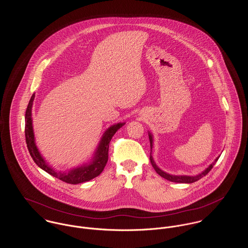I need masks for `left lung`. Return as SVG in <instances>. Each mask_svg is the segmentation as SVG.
<instances>
[{
    "label": "left lung",
    "mask_w": 248,
    "mask_h": 248,
    "mask_svg": "<svg viewBox=\"0 0 248 248\" xmlns=\"http://www.w3.org/2000/svg\"><path fill=\"white\" fill-rule=\"evenodd\" d=\"M148 135H149V140H150V146H151V153H150V160H151V163H152V165H153V167H154V169L155 170V172L160 176V177H163V178H165V179H167V180H170V181H172V182H177V183H193V182H195V181H197V180H199V179H201L202 177H204V176H206L209 172H210V170L212 169L213 166L216 164V162L217 161V159H218V157H219V155L213 161L212 163L205 169V170H203L202 173H200V174H198V175H196V176H186V175H171V174H169V173H166V172H164L163 170H161L157 165H156V163L155 162V160H154V158H153V155H152V152H153V148H154V136H153V134L151 133V132H148Z\"/></svg>",
    "instance_id": "left-lung-1"
}]
</instances>
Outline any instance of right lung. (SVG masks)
Returning a JSON list of instances; mask_svg holds the SVG:
<instances>
[{
  "mask_svg": "<svg viewBox=\"0 0 248 248\" xmlns=\"http://www.w3.org/2000/svg\"><path fill=\"white\" fill-rule=\"evenodd\" d=\"M34 97H35V93H33L32 96L31 97V100L29 102V105L26 110L25 134H26V141L28 145V149L36 164L42 170L46 171L47 174L51 175L52 177H57L60 180L70 184H78V183L86 182L99 176L106 166L108 145H109L110 140L112 139L113 135L122 126L125 125V122L115 123L107 129L100 139V141L93 153V155L91 161H89L88 163L79 165L75 168H71L66 172L57 171L46 161V159L41 155L38 147L36 146L35 137H34V131H33V125H32V117H31Z\"/></svg>",
  "mask_w": 248,
  "mask_h": 248,
  "instance_id": "1",
  "label": "right lung"
}]
</instances>
